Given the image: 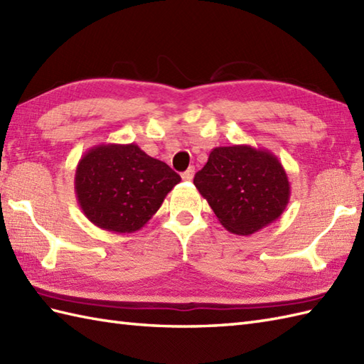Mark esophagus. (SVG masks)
<instances>
[{"instance_id":"1","label":"esophagus","mask_w":364,"mask_h":364,"mask_svg":"<svg viewBox=\"0 0 364 364\" xmlns=\"http://www.w3.org/2000/svg\"><path fill=\"white\" fill-rule=\"evenodd\" d=\"M194 173H196V168H194V167H189V168L186 170V172H184V173L181 175V178H183L184 181H191L192 178H194Z\"/></svg>"}]
</instances>
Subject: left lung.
I'll return each instance as SVG.
<instances>
[{
  "mask_svg": "<svg viewBox=\"0 0 364 364\" xmlns=\"http://www.w3.org/2000/svg\"><path fill=\"white\" fill-rule=\"evenodd\" d=\"M194 184L223 228L250 236L275 222L289 203L288 175L274 153L252 145L215 146Z\"/></svg>",
  "mask_w": 364,
  "mask_h": 364,
  "instance_id": "1",
  "label": "left lung"
}]
</instances>
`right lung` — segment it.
<instances>
[{"instance_id":"1","label":"right lung","mask_w":364,"mask_h":364,"mask_svg":"<svg viewBox=\"0 0 364 364\" xmlns=\"http://www.w3.org/2000/svg\"><path fill=\"white\" fill-rule=\"evenodd\" d=\"M180 181L136 144H100L76 166L75 194L94 225L123 235L141 230Z\"/></svg>"}]
</instances>
